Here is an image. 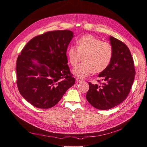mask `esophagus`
<instances>
[{"label":"esophagus","mask_w":147,"mask_h":147,"mask_svg":"<svg viewBox=\"0 0 147 147\" xmlns=\"http://www.w3.org/2000/svg\"><path fill=\"white\" fill-rule=\"evenodd\" d=\"M76 82H81V81H82V80L80 78H79V77H76Z\"/></svg>","instance_id":"1"}]
</instances>
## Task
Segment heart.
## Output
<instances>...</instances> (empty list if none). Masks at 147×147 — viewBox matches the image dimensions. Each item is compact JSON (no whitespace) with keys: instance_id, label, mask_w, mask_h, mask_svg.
Instances as JSON below:
<instances>
[{"instance_id":"b5f03b06","label":"heart","mask_w":147,"mask_h":147,"mask_svg":"<svg viewBox=\"0 0 147 147\" xmlns=\"http://www.w3.org/2000/svg\"><path fill=\"white\" fill-rule=\"evenodd\" d=\"M77 47L70 46L67 50V57L71 66H75L83 57L84 61L75 67L73 73L80 78L104 71L110 64L113 48L109 42L92 35L81 37L77 40Z\"/></svg>"}]
</instances>
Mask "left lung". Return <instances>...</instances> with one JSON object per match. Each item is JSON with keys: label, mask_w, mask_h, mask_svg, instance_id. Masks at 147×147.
<instances>
[{"label": "left lung", "mask_w": 147, "mask_h": 147, "mask_svg": "<svg viewBox=\"0 0 147 147\" xmlns=\"http://www.w3.org/2000/svg\"><path fill=\"white\" fill-rule=\"evenodd\" d=\"M113 48V56L109 66L98 77L103 78L102 85L89 83L88 101L99 110H106L120 105L128 95L134 81V59L126 44L113 36L109 37Z\"/></svg>", "instance_id": "8db88e82"}]
</instances>
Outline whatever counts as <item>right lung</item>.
Instances as JSON below:
<instances>
[{"instance_id": "right-lung-1", "label": "right lung", "mask_w": 147, "mask_h": 147, "mask_svg": "<svg viewBox=\"0 0 147 147\" xmlns=\"http://www.w3.org/2000/svg\"><path fill=\"white\" fill-rule=\"evenodd\" d=\"M73 37L69 30L46 32L30 40L18 56L17 84L20 94L34 107H54L74 84L66 56Z\"/></svg>"}]
</instances>
